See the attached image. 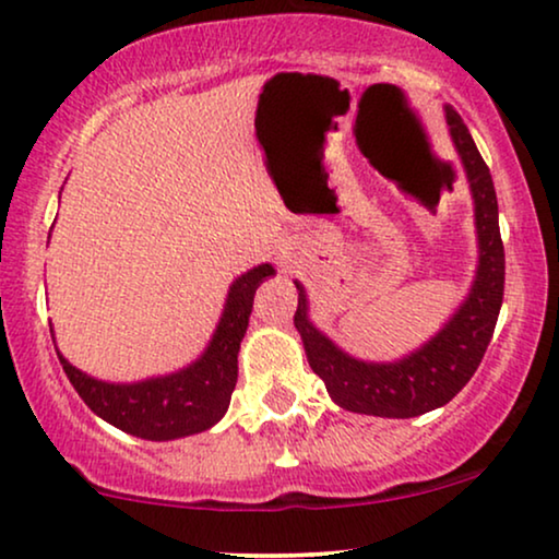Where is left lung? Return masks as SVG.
Segmentation results:
<instances>
[{
    "label": "left lung",
    "mask_w": 559,
    "mask_h": 559,
    "mask_svg": "<svg viewBox=\"0 0 559 559\" xmlns=\"http://www.w3.org/2000/svg\"><path fill=\"white\" fill-rule=\"evenodd\" d=\"M445 121L473 195L478 239L476 277L448 323L430 341L396 361H364L335 346L320 328L312 325L308 293L295 280V328L302 338L310 369L325 381L331 400L356 415L407 419L448 404L476 373L499 320L503 243L493 180L468 127L453 106H445Z\"/></svg>",
    "instance_id": "1"
}]
</instances>
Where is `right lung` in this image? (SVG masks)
<instances>
[{
  "label": "right lung",
  "mask_w": 559,
  "mask_h": 559,
  "mask_svg": "<svg viewBox=\"0 0 559 559\" xmlns=\"http://www.w3.org/2000/svg\"><path fill=\"white\" fill-rule=\"evenodd\" d=\"M272 274H277L272 264H259L231 282L209 346L193 364L178 371L117 384L75 369L58 350L66 377L94 415L134 438L165 442L211 430L231 402L239 377V348L249 328L257 287Z\"/></svg>",
  "instance_id": "right-lung-1"
}]
</instances>
